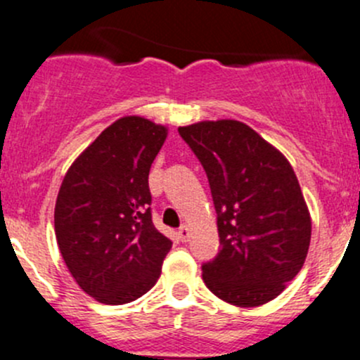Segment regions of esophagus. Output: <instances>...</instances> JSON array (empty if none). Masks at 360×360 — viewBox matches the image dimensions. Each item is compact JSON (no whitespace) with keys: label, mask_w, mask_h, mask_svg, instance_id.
<instances>
[{"label":"esophagus","mask_w":360,"mask_h":360,"mask_svg":"<svg viewBox=\"0 0 360 360\" xmlns=\"http://www.w3.org/2000/svg\"><path fill=\"white\" fill-rule=\"evenodd\" d=\"M177 233H179L181 242H188V240H190V228H188L186 224H183V226L179 228V231H177Z\"/></svg>","instance_id":"obj_1"}]
</instances>
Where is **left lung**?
<instances>
[{"label":"left lung","instance_id":"obj_1","mask_svg":"<svg viewBox=\"0 0 360 360\" xmlns=\"http://www.w3.org/2000/svg\"><path fill=\"white\" fill-rule=\"evenodd\" d=\"M179 134L205 169L221 250L202 266L210 292L235 307L275 300L303 268L311 217L291 163L237 120L191 123Z\"/></svg>","mask_w":360,"mask_h":360}]
</instances>
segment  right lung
Segmentation results:
<instances>
[{
  "label": "right lung",
  "instance_id": "1",
  "mask_svg": "<svg viewBox=\"0 0 360 360\" xmlns=\"http://www.w3.org/2000/svg\"><path fill=\"white\" fill-rule=\"evenodd\" d=\"M169 129L123 116L71 163L53 212L59 250L76 284L106 304L137 300L157 284L172 242L151 221V163Z\"/></svg>",
  "mask_w": 360,
  "mask_h": 360
}]
</instances>
